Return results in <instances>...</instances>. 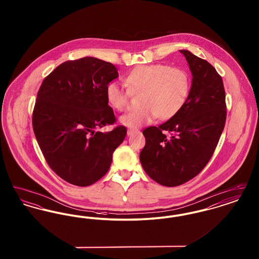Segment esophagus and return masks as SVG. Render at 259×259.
<instances>
[{
    "label": "esophagus",
    "mask_w": 259,
    "mask_h": 259,
    "mask_svg": "<svg viewBox=\"0 0 259 259\" xmlns=\"http://www.w3.org/2000/svg\"><path fill=\"white\" fill-rule=\"evenodd\" d=\"M139 132H140V131H139L138 129H131V128H130V129H128L127 134L129 136L133 135V134H135V133H139Z\"/></svg>",
    "instance_id": "obj_1"
}]
</instances>
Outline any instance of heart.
I'll return each instance as SVG.
<instances>
[{
	"label": "heart",
	"mask_w": 259,
	"mask_h": 259,
	"mask_svg": "<svg viewBox=\"0 0 259 259\" xmlns=\"http://www.w3.org/2000/svg\"><path fill=\"white\" fill-rule=\"evenodd\" d=\"M124 81L132 94L140 95L141 107L120 117V122L131 128L150 123L156 117L171 119L184 108L191 87L185 70L166 64L141 65L127 74ZM106 96L117 111H125L129 105V92L117 82L107 85Z\"/></svg>",
	"instance_id": "obj_1"
}]
</instances>
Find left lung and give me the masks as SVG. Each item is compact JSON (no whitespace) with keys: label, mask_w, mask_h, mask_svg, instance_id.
I'll return each mask as SVG.
<instances>
[{"label":"left lung","mask_w":259,"mask_h":259,"mask_svg":"<svg viewBox=\"0 0 259 259\" xmlns=\"http://www.w3.org/2000/svg\"><path fill=\"white\" fill-rule=\"evenodd\" d=\"M181 52L193 75L187 101L171 119L143 131L146 145L140 153L148 177L169 187L184 185L205 168L219 144L227 111L223 81L217 70L187 50Z\"/></svg>","instance_id":"left-lung-1"}]
</instances>
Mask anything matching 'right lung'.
Segmentation results:
<instances>
[{"mask_svg": "<svg viewBox=\"0 0 259 259\" xmlns=\"http://www.w3.org/2000/svg\"><path fill=\"white\" fill-rule=\"evenodd\" d=\"M117 76L110 62L84 57L62 63L37 91L32 117L37 144L51 170L71 185L103 178L127 134L123 125L97 131L116 122L106 88Z\"/></svg>", "mask_w": 259, "mask_h": 259, "instance_id": "add662e5", "label": "right lung"}]
</instances>
